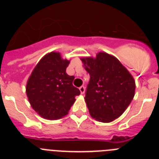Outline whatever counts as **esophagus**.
Returning <instances> with one entry per match:
<instances>
[{
    "instance_id": "obj_1",
    "label": "esophagus",
    "mask_w": 159,
    "mask_h": 159,
    "mask_svg": "<svg viewBox=\"0 0 159 159\" xmlns=\"http://www.w3.org/2000/svg\"><path fill=\"white\" fill-rule=\"evenodd\" d=\"M80 93L82 94H84V92H85V88H84V86H81L80 88Z\"/></svg>"
}]
</instances>
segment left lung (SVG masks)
<instances>
[{
  "label": "left lung",
  "instance_id": "8db88e82",
  "mask_svg": "<svg viewBox=\"0 0 159 159\" xmlns=\"http://www.w3.org/2000/svg\"><path fill=\"white\" fill-rule=\"evenodd\" d=\"M81 60L90 75L84 98L90 115L102 123L112 122L134 98V78L117 58L106 52Z\"/></svg>",
  "mask_w": 159,
  "mask_h": 159
}]
</instances>
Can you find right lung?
Here are the masks:
<instances>
[{
    "instance_id": "right-lung-1",
    "label": "right lung",
    "mask_w": 159,
    "mask_h": 159,
    "mask_svg": "<svg viewBox=\"0 0 159 159\" xmlns=\"http://www.w3.org/2000/svg\"><path fill=\"white\" fill-rule=\"evenodd\" d=\"M70 61L60 52H52L39 61L28 80L26 94L32 107L41 117L59 119L67 115L80 94L73 86L75 77L68 75L66 68Z\"/></svg>"
}]
</instances>
